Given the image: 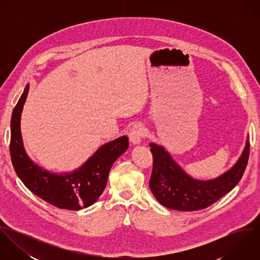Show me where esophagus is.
Returning a JSON list of instances; mask_svg holds the SVG:
<instances>
[{
    "instance_id": "34e87169",
    "label": "esophagus",
    "mask_w": 260,
    "mask_h": 260,
    "mask_svg": "<svg viewBox=\"0 0 260 260\" xmlns=\"http://www.w3.org/2000/svg\"><path fill=\"white\" fill-rule=\"evenodd\" d=\"M147 135L146 128L143 124L137 123L132 126L129 132V139L133 144H139L143 138H145Z\"/></svg>"
}]
</instances>
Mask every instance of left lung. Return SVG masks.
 Listing matches in <instances>:
<instances>
[{"mask_svg":"<svg viewBox=\"0 0 260 260\" xmlns=\"http://www.w3.org/2000/svg\"><path fill=\"white\" fill-rule=\"evenodd\" d=\"M153 168L150 189L163 206L180 211L207 208L231 191L240 181L249 158V141L237 163L220 177L200 181L191 178L161 146L150 144Z\"/></svg>","mask_w":260,"mask_h":260,"instance_id":"left-lung-1","label":"left lung"}]
</instances>
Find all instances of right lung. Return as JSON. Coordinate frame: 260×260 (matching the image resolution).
I'll return each mask as SVG.
<instances>
[{"mask_svg":"<svg viewBox=\"0 0 260 260\" xmlns=\"http://www.w3.org/2000/svg\"><path fill=\"white\" fill-rule=\"evenodd\" d=\"M29 86L13 110L10 153L14 169L25 186L46 202L68 210H80L95 203L103 193L114 162L128 148V137L109 142L78 170L64 175L43 170L27 156L22 142L20 119Z\"/></svg>","mask_w":260,"mask_h":260,"instance_id":"1","label":"right lung"}]
</instances>
